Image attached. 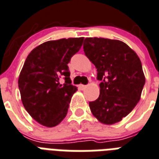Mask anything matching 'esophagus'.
Segmentation results:
<instances>
[{"label": "esophagus", "mask_w": 159, "mask_h": 159, "mask_svg": "<svg viewBox=\"0 0 159 159\" xmlns=\"http://www.w3.org/2000/svg\"><path fill=\"white\" fill-rule=\"evenodd\" d=\"M79 88L82 89V90H84V89H86L87 88V86L86 85H80Z\"/></svg>", "instance_id": "obj_1"}]
</instances>
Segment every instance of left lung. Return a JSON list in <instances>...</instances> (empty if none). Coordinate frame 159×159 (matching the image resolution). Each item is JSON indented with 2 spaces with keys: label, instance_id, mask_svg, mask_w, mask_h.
I'll return each mask as SVG.
<instances>
[{
  "label": "left lung",
  "instance_id": "8db88e82",
  "mask_svg": "<svg viewBox=\"0 0 159 159\" xmlns=\"http://www.w3.org/2000/svg\"><path fill=\"white\" fill-rule=\"evenodd\" d=\"M85 55L94 64L101 81L98 98L89 102L99 122L114 124L129 114L140 100L145 84L141 61L128 45L118 40L87 37Z\"/></svg>",
  "mask_w": 159,
  "mask_h": 159
}]
</instances>
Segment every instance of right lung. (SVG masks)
I'll use <instances>...</instances> for the list:
<instances>
[{
  "instance_id": "right-lung-1",
  "label": "right lung",
  "mask_w": 159,
  "mask_h": 159,
  "mask_svg": "<svg viewBox=\"0 0 159 159\" xmlns=\"http://www.w3.org/2000/svg\"><path fill=\"white\" fill-rule=\"evenodd\" d=\"M84 37L46 42L27 56L18 87L23 106L31 117L43 126L55 127L64 119L73 93L67 64L80 50ZM63 76L65 83L60 82Z\"/></svg>"
}]
</instances>
